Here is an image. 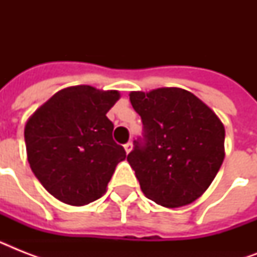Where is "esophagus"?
I'll return each mask as SVG.
<instances>
[{
  "instance_id": "1",
  "label": "esophagus",
  "mask_w": 257,
  "mask_h": 257,
  "mask_svg": "<svg viewBox=\"0 0 257 257\" xmlns=\"http://www.w3.org/2000/svg\"><path fill=\"white\" fill-rule=\"evenodd\" d=\"M124 148H125V152H126V153L131 152V151H132V148H133L132 143H131V141H129V143H126V144L124 145Z\"/></svg>"
}]
</instances>
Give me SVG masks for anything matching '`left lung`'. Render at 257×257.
Wrapping results in <instances>:
<instances>
[{
	"mask_svg": "<svg viewBox=\"0 0 257 257\" xmlns=\"http://www.w3.org/2000/svg\"><path fill=\"white\" fill-rule=\"evenodd\" d=\"M144 125L126 160L148 199L163 207L193 203L223 164L225 129L216 113L181 88L131 92Z\"/></svg>",
	"mask_w": 257,
	"mask_h": 257,
	"instance_id": "obj_1",
	"label": "left lung"
}]
</instances>
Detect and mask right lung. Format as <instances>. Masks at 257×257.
I'll list each match as a JSON object with an SVG mask.
<instances>
[{
	"label": "right lung",
	"instance_id": "obj_1",
	"mask_svg": "<svg viewBox=\"0 0 257 257\" xmlns=\"http://www.w3.org/2000/svg\"><path fill=\"white\" fill-rule=\"evenodd\" d=\"M117 90L69 86L52 96L25 125L28 161L50 195L69 205L100 199L126 153L112 137L106 113Z\"/></svg>",
	"mask_w": 257,
	"mask_h": 257
}]
</instances>
